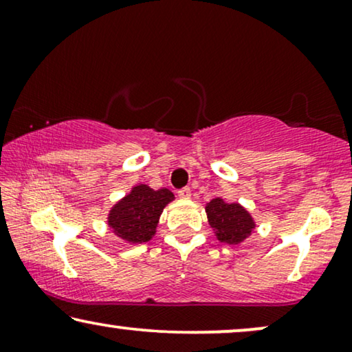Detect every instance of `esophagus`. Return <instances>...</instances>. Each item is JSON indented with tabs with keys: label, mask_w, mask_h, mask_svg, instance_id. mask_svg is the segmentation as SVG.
Instances as JSON below:
<instances>
[{
	"label": "esophagus",
	"mask_w": 352,
	"mask_h": 352,
	"mask_svg": "<svg viewBox=\"0 0 352 352\" xmlns=\"http://www.w3.org/2000/svg\"><path fill=\"white\" fill-rule=\"evenodd\" d=\"M177 195H179V199H182V200H189L192 197V192L189 187H184V189H181L179 192H177Z\"/></svg>",
	"instance_id": "esophagus-1"
}]
</instances>
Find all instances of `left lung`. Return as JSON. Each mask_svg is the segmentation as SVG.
<instances>
[{"instance_id":"1","label":"left lung","mask_w":352,"mask_h":352,"mask_svg":"<svg viewBox=\"0 0 352 352\" xmlns=\"http://www.w3.org/2000/svg\"><path fill=\"white\" fill-rule=\"evenodd\" d=\"M210 228L221 243L240 245L256 229L253 214L239 201H226L214 197L205 206Z\"/></svg>"}]
</instances>
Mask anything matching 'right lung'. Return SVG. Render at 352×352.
Instances as JSON below:
<instances>
[{"instance_id": "obj_1", "label": "right lung", "mask_w": 352, "mask_h": 352, "mask_svg": "<svg viewBox=\"0 0 352 352\" xmlns=\"http://www.w3.org/2000/svg\"><path fill=\"white\" fill-rule=\"evenodd\" d=\"M173 200L175 194L166 187L155 190L151 186L139 182L110 206L107 213L109 229L124 243L148 242L157 234L163 210Z\"/></svg>"}]
</instances>
